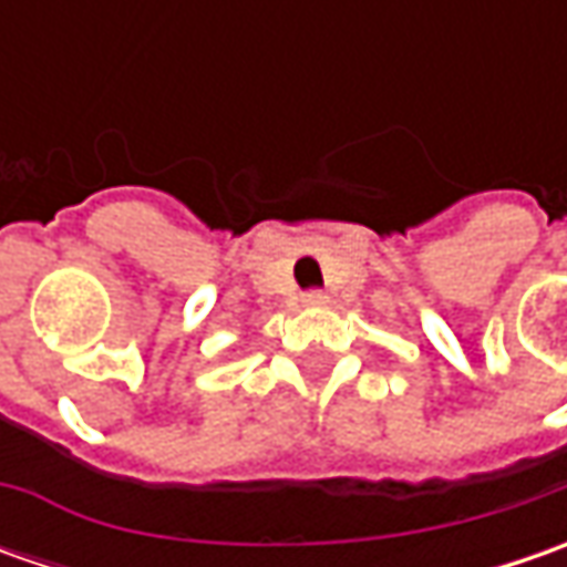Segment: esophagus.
Returning <instances> with one entry per match:
<instances>
[{"label": "esophagus", "mask_w": 567, "mask_h": 567, "mask_svg": "<svg viewBox=\"0 0 567 567\" xmlns=\"http://www.w3.org/2000/svg\"><path fill=\"white\" fill-rule=\"evenodd\" d=\"M302 302H306V306H324V302H328V296L318 293V290H312V293L302 296Z\"/></svg>", "instance_id": "34e87169"}]
</instances>
